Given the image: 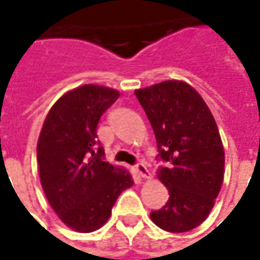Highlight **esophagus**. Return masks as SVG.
<instances>
[{"label":"esophagus","instance_id":"obj_1","mask_svg":"<svg viewBox=\"0 0 260 260\" xmlns=\"http://www.w3.org/2000/svg\"><path fill=\"white\" fill-rule=\"evenodd\" d=\"M136 172L139 176H142V178H150V172H149V169L146 168L145 164H137L136 165Z\"/></svg>","mask_w":260,"mask_h":260}]
</instances>
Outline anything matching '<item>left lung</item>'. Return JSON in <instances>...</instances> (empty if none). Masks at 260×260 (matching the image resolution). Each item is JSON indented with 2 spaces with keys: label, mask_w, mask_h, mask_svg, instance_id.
<instances>
[{
  "label": "left lung",
  "mask_w": 260,
  "mask_h": 260,
  "mask_svg": "<svg viewBox=\"0 0 260 260\" xmlns=\"http://www.w3.org/2000/svg\"><path fill=\"white\" fill-rule=\"evenodd\" d=\"M135 94L155 132L157 159L165 162L157 178L169 191L168 203L150 218L166 232H189L208 217L224 178V149L214 117L184 81H165Z\"/></svg>",
  "instance_id": "1"
}]
</instances>
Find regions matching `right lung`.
<instances>
[{
  "label": "right lung",
  "mask_w": 260,
  "mask_h": 260,
  "mask_svg": "<svg viewBox=\"0 0 260 260\" xmlns=\"http://www.w3.org/2000/svg\"><path fill=\"white\" fill-rule=\"evenodd\" d=\"M120 92L82 85L62 95L50 108L37 142V164L46 198L59 218L75 232L101 229L121 191L133 178L104 160L96 139L101 115Z\"/></svg>",
  "instance_id": "obj_1"
}]
</instances>
